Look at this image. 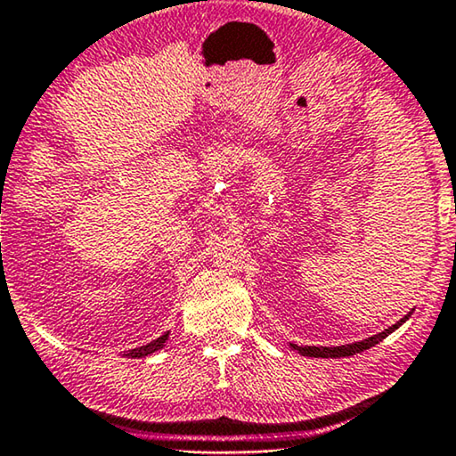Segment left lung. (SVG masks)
<instances>
[{
    "mask_svg": "<svg viewBox=\"0 0 456 456\" xmlns=\"http://www.w3.org/2000/svg\"><path fill=\"white\" fill-rule=\"evenodd\" d=\"M409 317H411V313L406 314L404 319H400L396 325L387 327V330H384L381 333H378V336H371V338H367V339H361V342H354V344L336 346V348H327V346H296V344H291V348L298 350L302 356H314V359H339V356H352V354H356V352L369 350V348H371V346L379 344L381 339L390 336L392 331H396L398 327L403 325L404 321L409 319Z\"/></svg>",
    "mask_w": 456,
    "mask_h": 456,
    "instance_id": "left-lung-1",
    "label": "left lung"
}]
</instances>
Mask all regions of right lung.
<instances>
[{"label":"right lung","instance_id":"right-lung-1","mask_svg":"<svg viewBox=\"0 0 456 456\" xmlns=\"http://www.w3.org/2000/svg\"><path fill=\"white\" fill-rule=\"evenodd\" d=\"M167 339H168V333H165V336H160L158 339H154V342H150V344H145V346H139V348L129 350L125 356H129V359H143V356L151 354V352L160 350L162 346H165Z\"/></svg>","mask_w":456,"mask_h":456}]
</instances>
